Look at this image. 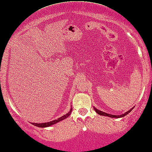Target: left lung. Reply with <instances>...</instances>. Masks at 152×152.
Segmentation results:
<instances>
[{
  "instance_id": "obj_1",
  "label": "left lung",
  "mask_w": 152,
  "mask_h": 152,
  "mask_svg": "<svg viewBox=\"0 0 152 152\" xmlns=\"http://www.w3.org/2000/svg\"><path fill=\"white\" fill-rule=\"evenodd\" d=\"M133 108H134V107H132V108H131L130 110H129L128 111H127L126 113H125L124 114H121V115H113V114H107V113H104V112H103V111H101V110H99L96 109L95 107H94V110L96 111V113H97L98 114H99V115L105 116H108V117H110V118H116L124 117V116H125V115H127V114H129V113H130V112L133 110Z\"/></svg>"
}]
</instances>
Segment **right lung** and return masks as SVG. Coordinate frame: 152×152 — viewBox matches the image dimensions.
Instances as JSON below:
<instances>
[{
  "label": "right lung",
  "instance_id": "1",
  "mask_svg": "<svg viewBox=\"0 0 152 152\" xmlns=\"http://www.w3.org/2000/svg\"><path fill=\"white\" fill-rule=\"evenodd\" d=\"M72 107L70 110V111L69 113H66L65 114V115H64L62 116H61V117L58 118V119H56V120H53L52 121H50V122H47V123H42V124H36V123H31V124H33L36 127H49V126H51V125H54V124H56L57 123L61 121L66 119V118H67L69 116L71 115V114L72 113Z\"/></svg>",
  "mask_w": 152,
  "mask_h": 152
}]
</instances>
